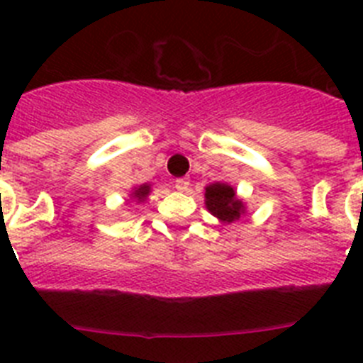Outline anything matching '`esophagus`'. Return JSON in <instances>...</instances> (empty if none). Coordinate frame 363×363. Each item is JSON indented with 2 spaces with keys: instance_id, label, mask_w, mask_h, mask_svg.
I'll list each match as a JSON object with an SVG mask.
<instances>
[{
  "instance_id": "34e87169",
  "label": "esophagus",
  "mask_w": 363,
  "mask_h": 363,
  "mask_svg": "<svg viewBox=\"0 0 363 363\" xmlns=\"http://www.w3.org/2000/svg\"><path fill=\"white\" fill-rule=\"evenodd\" d=\"M189 185H191V184H189V179H187V178H178V179H176V182H174V187L178 189L179 192H185V191H187Z\"/></svg>"
}]
</instances>
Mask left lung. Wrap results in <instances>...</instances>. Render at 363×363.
<instances>
[{"label":"left lung","instance_id":"left-lung-1","mask_svg":"<svg viewBox=\"0 0 363 363\" xmlns=\"http://www.w3.org/2000/svg\"><path fill=\"white\" fill-rule=\"evenodd\" d=\"M205 205L221 221L238 220L243 211V203L236 200L234 189L225 184H213L205 189Z\"/></svg>","mask_w":363,"mask_h":363}]
</instances>
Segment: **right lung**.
<instances>
[{"label":"right lung","mask_w":363,"mask_h":363,"mask_svg":"<svg viewBox=\"0 0 363 363\" xmlns=\"http://www.w3.org/2000/svg\"><path fill=\"white\" fill-rule=\"evenodd\" d=\"M149 191H150V189H149V185H142V187L138 189V191H134V196H136L138 200L142 201L143 198H145L147 194H149Z\"/></svg>","instance_id":"obj_1"}]
</instances>
